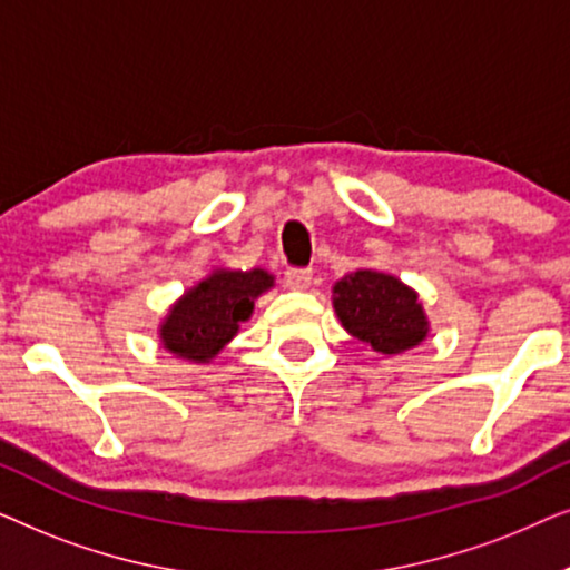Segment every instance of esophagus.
Segmentation results:
<instances>
[{"label": "esophagus", "instance_id": "obj_1", "mask_svg": "<svg viewBox=\"0 0 570 570\" xmlns=\"http://www.w3.org/2000/svg\"><path fill=\"white\" fill-rule=\"evenodd\" d=\"M311 279H314V272L311 269H287L285 272V285L291 291H308Z\"/></svg>", "mask_w": 570, "mask_h": 570}]
</instances>
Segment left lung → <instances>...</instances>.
I'll return each instance as SVG.
<instances>
[{
  "label": "left lung",
  "instance_id": "1",
  "mask_svg": "<svg viewBox=\"0 0 570 570\" xmlns=\"http://www.w3.org/2000/svg\"><path fill=\"white\" fill-rule=\"evenodd\" d=\"M332 293L342 326L381 355H400L428 337L417 293L392 275L357 269L342 277Z\"/></svg>",
  "mask_w": 570,
  "mask_h": 570
}]
</instances>
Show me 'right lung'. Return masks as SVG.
<instances>
[{"label": "right lung", "mask_w": 570, "mask_h": 570, "mask_svg": "<svg viewBox=\"0 0 570 570\" xmlns=\"http://www.w3.org/2000/svg\"><path fill=\"white\" fill-rule=\"evenodd\" d=\"M275 285L264 269H215L186 291L160 324V342L170 353L194 363H209L238 334V324L254 311V301Z\"/></svg>", "instance_id": "obj_1"}]
</instances>
